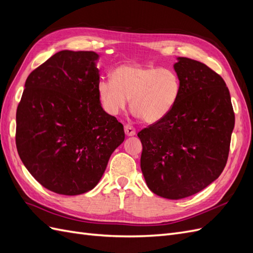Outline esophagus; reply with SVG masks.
Listing matches in <instances>:
<instances>
[{"label":"esophagus","instance_id":"obj_1","mask_svg":"<svg viewBox=\"0 0 253 253\" xmlns=\"http://www.w3.org/2000/svg\"><path fill=\"white\" fill-rule=\"evenodd\" d=\"M125 133L126 136H134V135H136V129L131 125H126L125 126Z\"/></svg>","mask_w":253,"mask_h":253}]
</instances>
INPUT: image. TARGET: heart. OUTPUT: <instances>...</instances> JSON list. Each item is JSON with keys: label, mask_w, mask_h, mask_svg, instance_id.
Here are the masks:
<instances>
[{"label": "heart", "mask_w": 253, "mask_h": 253, "mask_svg": "<svg viewBox=\"0 0 253 253\" xmlns=\"http://www.w3.org/2000/svg\"><path fill=\"white\" fill-rule=\"evenodd\" d=\"M111 78L99 81L98 94L103 109L113 116L124 111L131 99L136 116L155 124L170 113L179 96V78L170 68L124 64L115 68Z\"/></svg>", "instance_id": "obj_1"}]
</instances>
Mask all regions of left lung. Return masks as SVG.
Masks as SVG:
<instances>
[{
	"label": "left lung",
	"instance_id": "8db88e82",
	"mask_svg": "<svg viewBox=\"0 0 253 253\" xmlns=\"http://www.w3.org/2000/svg\"><path fill=\"white\" fill-rule=\"evenodd\" d=\"M180 81L170 113L138 133L140 167L153 193L180 200L215 180L227 164L234 112L224 79L210 67L178 57Z\"/></svg>",
	"mask_w": 253,
	"mask_h": 253
}]
</instances>
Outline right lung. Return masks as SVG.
<instances>
[{"instance_id":"1","label":"right lung","mask_w":253,"mask_h":253,"mask_svg":"<svg viewBox=\"0 0 253 253\" xmlns=\"http://www.w3.org/2000/svg\"><path fill=\"white\" fill-rule=\"evenodd\" d=\"M98 53L61 50L29 74L17 109L16 144L28 172L62 195L96 187L125 140L98 94Z\"/></svg>"}]
</instances>
